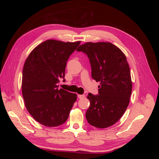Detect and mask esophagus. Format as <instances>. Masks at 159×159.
Wrapping results in <instances>:
<instances>
[{"mask_svg":"<svg viewBox=\"0 0 159 159\" xmlns=\"http://www.w3.org/2000/svg\"><path fill=\"white\" fill-rule=\"evenodd\" d=\"M78 97L80 98V99H83L85 98V95H78Z\"/></svg>","mask_w":159,"mask_h":159,"instance_id":"34e87169","label":"esophagus"}]
</instances>
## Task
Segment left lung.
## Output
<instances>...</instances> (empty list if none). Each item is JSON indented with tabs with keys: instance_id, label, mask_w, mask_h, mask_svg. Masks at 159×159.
Listing matches in <instances>:
<instances>
[{
	"instance_id": "left-lung-1",
	"label": "left lung",
	"mask_w": 159,
	"mask_h": 159,
	"mask_svg": "<svg viewBox=\"0 0 159 159\" xmlns=\"http://www.w3.org/2000/svg\"><path fill=\"white\" fill-rule=\"evenodd\" d=\"M78 52L89 57L91 77L100 81L99 95L89 93L90 106L85 113L95 127L107 128L117 123L125 111L132 92L130 68L124 53L110 42H86Z\"/></svg>"
}]
</instances>
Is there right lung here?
<instances>
[{"instance_id": "1", "label": "right lung", "mask_w": 159, "mask_h": 159, "mask_svg": "<svg viewBox=\"0 0 159 159\" xmlns=\"http://www.w3.org/2000/svg\"><path fill=\"white\" fill-rule=\"evenodd\" d=\"M80 41L47 40L38 45L26 58L22 71V93L25 106L36 121L57 127L68 119L77 94L58 89L67 61Z\"/></svg>"}]
</instances>
